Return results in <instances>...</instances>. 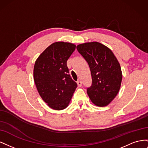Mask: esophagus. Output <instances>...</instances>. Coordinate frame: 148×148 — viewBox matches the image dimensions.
Segmentation results:
<instances>
[{
  "label": "esophagus",
  "instance_id": "esophagus-1",
  "mask_svg": "<svg viewBox=\"0 0 148 148\" xmlns=\"http://www.w3.org/2000/svg\"><path fill=\"white\" fill-rule=\"evenodd\" d=\"M77 84H78V87H81L82 85V81H80V80H78V81H77Z\"/></svg>",
  "mask_w": 148,
  "mask_h": 148
}]
</instances>
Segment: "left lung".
<instances>
[{
	"label": "left lung",
	"mask_w": 148,
	"mask_h": 148,
	"mask_svg": "<svg viewBox=\"0 0 148 148\" xmlns=\"http://www.w3.org/2000/svg\"><path fill=\"white\" fill-rule=\"evenodd\" d=\"M77 49L91 70L92 85L87 89L89 99L98 107L107 106L117 95L122 83L117 59L109 47L98 42L80 44Z\"/></svg>",
	"instance_id": "left-lung-1"
}]
</instances>
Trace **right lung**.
Returning <instances> with one entry per match:
<instances>
[{
	"label": "right lung",
	"mask_w": 148,
	"mask_h": 148,
	"mask_svg": "<svg viewBox=\"0 0 148 148\" xmlns=\"http://www.w3.org/2000/svg\"><path fill=\"white\" fill-rule=\"evenodd\" d=\"M75 48L72 43L53 42L35 62L33 77L36 86L42 100L53 110L65 109L77 87L66 65Z\"/></svg>",
	"instance_id": "1"
}]
</instances>
